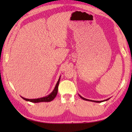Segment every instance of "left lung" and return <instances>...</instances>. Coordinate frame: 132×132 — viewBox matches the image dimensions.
I'll return each instance as SVG.
<instances>
[{"instance_id":"left-lung-1","label":"left lung","mask_w":132,"mask_h":132,"mask_svg":"<svg viewBox=\"0 0 132 132\" xmlns=\"http://www.w3.org/2000/svg\"><path fill=\"white\" fill-rule=\"evenodd\" d=\"M79 96H80L81 98H82V99L85 100H87V101H91V102H97V103H101V102H104V101H106V100H108V99H106V100H103V101H95V100H89V99H85V98H84V97H83L82 96H81L80 95H79Z\"/></svg>"}]
</instances>
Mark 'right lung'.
Here are the masks:
<instances>
[{
	"label": "right lung",
	"mask_w": 132,
	"mask_h": 132,
	"mask_svg": "<svg viewBox=\"0 0 132 132\" xmlns=\"http://www.w3.org/2000/svg\"><path fill=\"white\" fill-rule=\"evenodd\" d=\"M60 78L59 80H58V82L57 83V85H56L55 88L54 89V90L53 91L51 94L49 95L48 96H47L46 97H41V98H38V99H26V98H24L21 97L23 99L26 101H29V102H33V103H38V102H50V101L53 100L55 97L56 95H57L58 93V85L59 83H60Z\"/></svg>",
	"instance_id": "right-lung-1"
}]
</instances>
